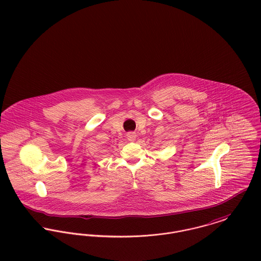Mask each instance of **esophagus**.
Segmentation results:
<instances>
[{"mask_svg":"<svg viewBox=\"0 0 261 261\" xmlns=\"http://www.w3.org/2000/svg\"><path fill=\"white\" fill-rule=\"evenodd\" d=\"M126 137H127L128 141L134 142V141L136 140V137H137V135H136V133H134V132H129V133L126 135Z\"/></svg>","mask_w":261,"mask_h":261,"instance_id":"34e87169","label":"esophagus"}]
</instances>
